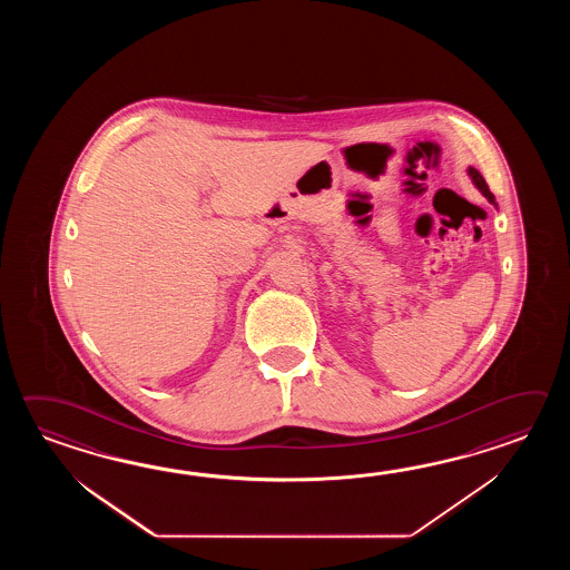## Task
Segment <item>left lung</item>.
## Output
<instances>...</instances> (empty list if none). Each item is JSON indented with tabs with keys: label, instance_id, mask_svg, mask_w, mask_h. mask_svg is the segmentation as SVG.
<instances>
[{
	"label": "left lung",
	"instance_id": "1",
	"mask_svg": "<svg viewBox=\"0 0 570 570\" xmlns=\"http://www.w3.org/2000/svg\"><path fill=\"white\" fill-rule=\"evenodd\" d=\"M469 175H471V179H473L474 185L479 187V191H481V194H483L491 204H495V197H493V194L489 191V185L484 183L483 175H481L479 170L473 169V167L469 169Z\"/></svg>",
	"mask_w": 570,
	"mask_h": 570
}]
</instances>
